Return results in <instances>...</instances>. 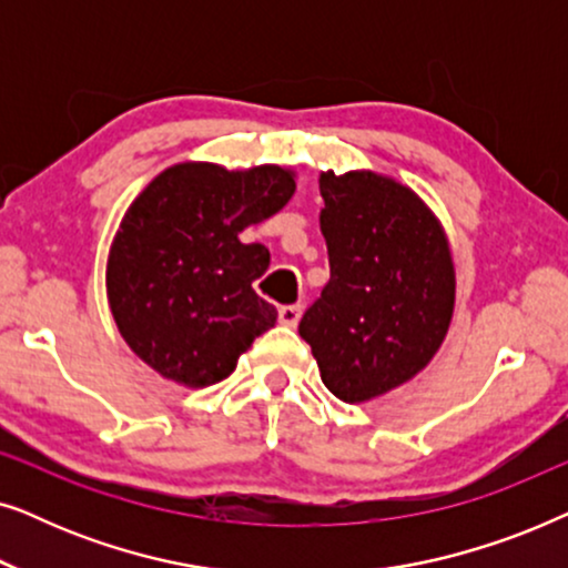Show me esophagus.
Segmentation results:
<instances>
[{
	"instance_id": "obj_1",
	"label": "esophagus",
	"mask_w": 568,
	"mask_h": 568,
	"mask_svg": "<svg viewBox=\"0 0 568 568\" xmlns=\"http://www.w3.org/2000/svg\"><path fill=\"white\" fill-rule=\"evenodd\" d=\"M300 315H302V307H300V305H284V307H278V323L290 325V328H294V325L300 323Z\"/></svg>"
}]
</instances>
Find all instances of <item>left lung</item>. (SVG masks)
I'll return each instance as SVG.
<instances>
[{
    "label": "left lung",
    "instance_id": "8db88e82",
    "mask_svg": "<svg viewBox=\"0 0 568 568\" xmlns=\"http://www.w3.org/2000/svg\"><path fill=\"white\" fill-rule=\"evenodd\" d=\"M331 282L300 321L321 379L367 403L414 379L455 313L447 232L414 189L375 170L321 173Z\"/></svg>",
    "mask_w": 568,
    "mask_h": 568
}]
</instances>
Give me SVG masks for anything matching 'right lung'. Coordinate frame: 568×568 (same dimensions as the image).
Wrapping results in <instances>:
<instances>
[{
  "mask_svg": "<svg viewBox=\"0 0 568 568\" xmlns=\"http://www.w3.org/2000/svg\"><path fill=\"white\" fill-rule=\"evenodd\" d=\"M292 168L178 162L131 201L108 251V307L126 346L170 383L209 387L276 323L253 282L271 255L240 232L286 206Z\"/></svg>",
  "mask_w": 568,
  "mask_h": 568,
  "instance_id": "1",
  "label": "right lung"
}]
</instances>
